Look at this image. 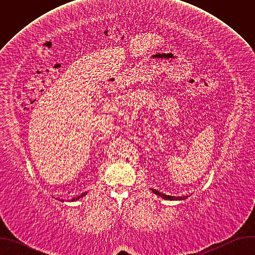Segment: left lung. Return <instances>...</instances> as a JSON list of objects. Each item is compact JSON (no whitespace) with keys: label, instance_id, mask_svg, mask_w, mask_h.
I'll return each instance as SVG.
<instances>
[{"label":"left lung","instance_id":"1","mask_svg":"<svg viewBox=\"0 0 255 255\" xmlns=\"http://www.w3.org/2000/svg\"><path fill=\"white\" fill-rule=\"evenodd\" d=\"M151 191H152V193H154L155 195H157V196L163 198L164 200H170V201H181V200H186V199L189 197V196H186V197H173V196L164 195V194H162V193H160V192H158V191H156V190H153V189H151Z\"/></svg>","mask_w":255,"mask_h":255}]
</instances>
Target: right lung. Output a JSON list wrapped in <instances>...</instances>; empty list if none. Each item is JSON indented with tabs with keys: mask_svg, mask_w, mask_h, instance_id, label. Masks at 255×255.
I'll list each match as a JSON object with an SVG mask.
<instances>
[{
	"mask_svg": "<svg viewBox=\"0 0 255 255\" xmlns=\"http://www.w3.org/2000/svg\"><path fill=\"white\" fill-rule=\"evenodd\" d=\"M85 195H87V193H84V194H82L81 196H79L78 198H74V199H71V201H77V200H79L80 198H83Z\"/></svg>",
	"mask_w": 255,
	"mask_h": 255,
	"instance_id": "add662e5",
	"label": "right lung"
}]
</instances>
